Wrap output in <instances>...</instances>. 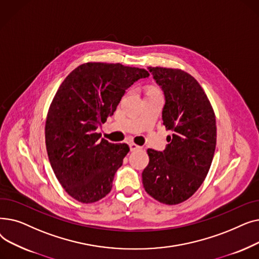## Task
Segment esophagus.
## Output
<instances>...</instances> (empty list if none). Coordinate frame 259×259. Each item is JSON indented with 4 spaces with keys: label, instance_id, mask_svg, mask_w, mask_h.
<instances>
[{
    "label": "esophagus",
    "instance_id": "esophagus-1",
    "mask_svg": "<svg viewBox=\"0 0 259 259\" xmlns=\"http://www.w3.org/2000/svg\"><path fill=\"white\" fill-rule=\"evenodd\" d=\"M129 146H130V150H131V151H137V150H140V149H142V147H140V146H138V145H135L134 143L129 144Z\"/></svg>",
    "mask_w": 259,
    "mask_h": 259
}]
</instances>
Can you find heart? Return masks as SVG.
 <instances>
[{"label":"heart","mask_w":259,"mask_h":259,"mask_svg":"<svg viewBox=\"0 0 259 259\" xmlns=\"http://www.w3.org/2000/svg\"><path fill=\"white\" fill-rule=\"evenodd\" d=\"M151 91H154V90H149V91H148V92H151Z\"/></svg>","instance_id":"b5f03b06"}]
</instances>
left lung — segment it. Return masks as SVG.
Listing matches in <instances>:
<instances>
[{
	"label": "left lung",
	"mask_w": 259,
	"mask_h": 259,
	"mask_svg": "<svg viewBox=\"0 0 259 259\" xmlns=\"http://www.w3.org/2000/svg\"><path fill=\"white\" fill-rule=\"evenodd\" d=\"M165 95L162 120L169 144L162 152L148 149L142 173L146 192L166 205L191 197L205 181L216 146L213 108L198 81L181 69L149 67Z\"/></svg>",
	"instance_id": "1"
}]
</instances>
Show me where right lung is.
<instances>
[{
    "mask_svg": "<svg viewBox=\"0 0 259 259\" xmlns=\"http://www.w3.org/2000/svg\"><path fill=\"white\" fill-rule=\"evenodd\" d=\"M145 69L121 64L86 63L68 74L49 107L45 140L50 165L71 197L95 202L111 191L127 144L101 139L97 129L113 115L126 90Z\"/></svg>",
    "mask_w": 259,
    "mask_h": 259,
    "instance_id": "add662e5",
    "label": "right lung"
}]
</instances>
